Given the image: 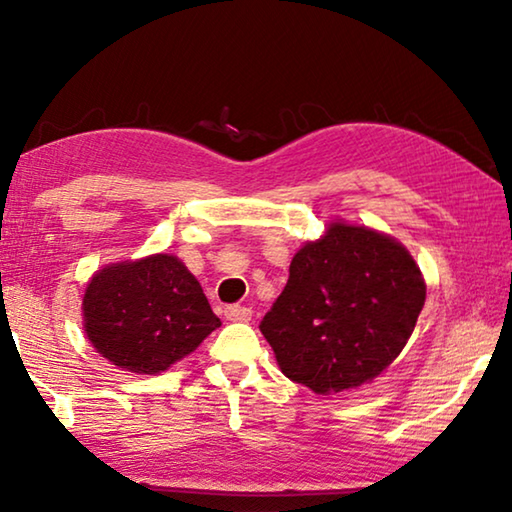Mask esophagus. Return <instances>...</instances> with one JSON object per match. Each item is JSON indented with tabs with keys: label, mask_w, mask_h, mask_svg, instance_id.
I'll use <instances>...</instances> for the list:
<instances>
[{
	"label": "esophagus",
	"mask_w": 512,
	"mask_h": 512,
	"mask_svg": "<svg viewBox=\"0 0 512 512\" xmlns=\"http://www.w3.org/2000/svg\"><path fill=\"white\" fill-rule=\"evenodd\" d=\"M250 316H253V311L248 307H241V305L225 307V318L232 320V323H248Z\"/></svg>",
	"instance_id": "34e87169"
}]
</instances>
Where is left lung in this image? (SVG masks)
<instances>
[{"instance_id": "obj_1", "label": "left lung", "mask_w": 512, "mask_h": 512, "mask_svg": "<svg viewBox=\"0 0 512 512\" xmlns=\"http://www.w3.org/2000/svg\"><path fill=\"white\" fill-rule=\"evenodd\" d=\"M427 298L400 241L329 223L291 259L289 282L259 329L296 384L334 395L368 384L400 357Z\"/></svg>"}]
</instances>
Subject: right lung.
<instances>
[{
  "instance_id": "right-lung-1",
  "label": "right lung",
  "mask_w": 512,
  "mask_h": 512,
  "mask_svg": "<svg viewBox=\"0 0 512 512\" xmlns=\"http://www.w3.org/2000/svg\"><path fill=\"white\" fill-rule=\"evenodd\" d=\"M219 325L201 284L173 255L110 264L85 287L83 327L94 350L137 375L167 370Z\"/></svg>"
}]
</instances>
